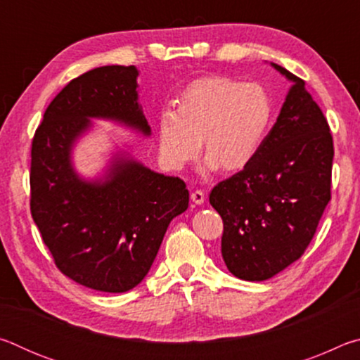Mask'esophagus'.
Returning <instances> with one entry per match:
<instances>
[{
	"mask_svg": "<svg viewBox=\"0 0 360 360\" xmlns=\"http://www.w3.org/2000/svg\"><path fill=\"white\" fill-rule=\"evenodd\" d=\"M191 198H192L193 203L203 205V203H205V192L200 191V188H197V191H193V192L191 193Z\"/></svg>",
	"mask_w": 360,
	"mask_h": 360,
	"instance_id": "34e87169",
	"label": "esophagus"
}]
</instances>
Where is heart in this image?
<instances>
[{
  "label": "heart",
  "mask_w": 360,
  "mask_h": 360,
  "mask_svg": "<svg viewBox=\"0 0 360 360\" xmlns=\"http://www.w3.org/2000/svg\"><path fill=\"white\" fill-rule=\"evenodd\" d=\"M270 95L255 82L205 76L188 82L174 108L158 114L160 154L181 169L203 150L211 169L235 173L251 165L273 125Z\"/></svg>",
  "instance_id": "obj_1"
}]
</instances>
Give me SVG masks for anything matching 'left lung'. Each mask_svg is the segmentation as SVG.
<instances>
[{
    "instance_id": "8db88e82",
    "label": "left lung",
    "mask_w": 360,
    "mask_h": 360,
    "mask_svg": "<svg viewBox=\"0 0 360 360\" xmlns=\"http://www.w3.org/2000/svg\"><path fill=\"white\" fill-rule=\"evenodd\" d=\"M289 90L251 165L214 186L224 222L222 257L245 281H265L307 251L332 198L333 138L304 81L279 65Z\"/></svg>"
}]
</instances>
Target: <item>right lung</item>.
I'll return each instance as SVG.
<instances>
[{
    "label": "right lung",
    "instance_id": "right-lung-1",
    "mask_svg": "<svg viewBox=\"0 0 360 360\" xmlns=\"http://www.w3.org/2000/svg\"><path fill=\"white\" fill-rule=\"evenodd\" d=\"M135 66H101L60 90L34 131L30 211L53 264L100 292H127L148 275L172 219L188 206L186 182L133 160L115 162L105 182H84L70 163L71 144L89 117L150 129L138 105Z\"/></svg>",
    "mask_w": 360,
    "mask_h": 360
}]
</instances>
